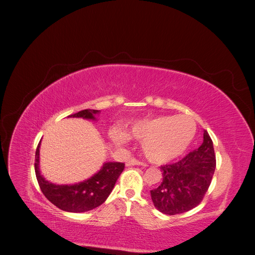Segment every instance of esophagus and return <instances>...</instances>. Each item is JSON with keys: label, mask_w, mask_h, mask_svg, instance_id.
<instances>
[{"label": "esophagus", "mask_w": 255, "mask_h": 255, "mask_svg": "<svg viewBox=\"0 0 255 255\" xmlns=\"http://www.w3.org/2000/svg\"><path fill=\"white\" fill-rule=\"evenodd\" d=\"M126 165H127L128 167H129V166H145V164L141 163V161L137 160V159H135V158H130L129 160H128Z\"/></svg>", "instance_id": "1"}]
</instances>
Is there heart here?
I'll use <instances>...</instances> for the list:
<instances>
[{
	"label": "heart",
	"mask_w": 255,
	"mask_h": 255,
	"mask_svg": "<svg viewBox=\"0 0 255 255\" xmlns=\"http://www.w3.org/2000/svg\"><path fill=\"white\" fill-rule=\"evenodd\" d=\"M196 132V122L189 116H159L136 122L128 129V136L142 141L146 158L163 164L180 156L191 143ZM112 139L117 144H125L128 138L117 129L112 133Z\"/></svg>",
	"instance_id": "b5f03b06"
}]
</instances>
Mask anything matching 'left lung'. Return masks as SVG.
<instances>
[{
  "label": "left lung",
  "mask_w": 255,
  "mask_h": 255,
  "mask_svg": "<svg viewBox=\"0 0 255 255\" xmlns=\"http://www.w3.org/2000/svg\"><path fill=\"white\" fill-rule=\"evenodd\" d=\"M216 168L213 141L204 130L198 149L174 164L160 167L163 181L151 190L152 202L165 215H176L196 207L210 187Z\"/></svg>",
  "instance_id": "8db88e82"
}]
</instances>
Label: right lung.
Returning a JSON list of instances; mask_svg holds the SVG:
<instances>
[{"label":"right lung","instance_id":"obj_1","mask_svg":"<svg viewBox=\"0 0 255 255\" xmlns=\"http://www.w3.org/2000/svg\"><path fill=\"white\" fill-rule=\"evenodd\" d=\"M100 111L84 110L68 116L69 118H83L96 121V116ZM40 143H38L35 155V173L38 184L50 202L69 213H84L94 210L101 205L111 195L119 175L125 169V164L118 161H106L100 170L89 179L76 184H54L41 174L40 163Z\"/></svg>","mask_w":255,"mask_h":255}]
</instances>
